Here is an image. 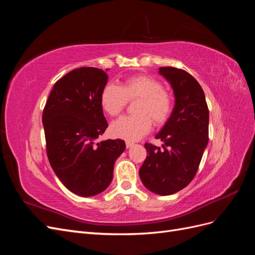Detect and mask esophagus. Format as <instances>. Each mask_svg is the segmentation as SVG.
I'll list each match as a JSON object with an SVG mask.
<instances>
[{
    "label": "esophagus",
    "mask_w": 255,
    "mask_h": 255,
    "mask_svg": "<svg viewBox=\"0 0 255 255\" xmlns=\"http://www.w3.org/2000/svg\"><path fill=\"white\" fill-rule=\"evenodd\" d=\"M126 145H127V148H130V146L134 145V142L133 141H129V140H127L126 141Z\"/></svg>",
    "instance_id": "1"
}]
</instances>
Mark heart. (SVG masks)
Returning <instances> with one entry per match:
<instances>
[{
  "instance_id": "heart-1",
  "label": "heart",
  "mask_w": 255,
  "mask_h": 255,
  "mask_svg": "<svg viewBox=\"0 0 255 255\" xmlns=\"http://www.w3.org/2000/svg\"><path fill=\"white\" fill-rule=\"evenodd\" d=\"M138 101L134 107L135 115L125 116L113 122L112 134L128 140H137L149 132L152 121L163 126L173 111V97L164 89L158 80L148 75H134L126 79L120 86L107 84L100 95L102 110L115 117L125 109L128 100Z\"/></svg>"
}]
</instances>
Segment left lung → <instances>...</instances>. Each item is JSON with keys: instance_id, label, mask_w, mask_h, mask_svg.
Segmentation results:
<instances>
[{"instance_id": "1", "label": "left lung", "mask_w": 255, "mask_h": 255, "mask_svg": "<svg viewBox=\"0 0 255 255\" xmlns=\"http://www.w3.org/2000/svg\"><path fill=\"white\" fill-rule=\"evenodd\" d=\"M170 83L175 104L170 118L155 136L163 149L144 143L145 160L139 169L142 184L154 194L168 196L194 179L208 142V107L197 80L182 69L159 68Z\"/></svg>"}]
</instances>
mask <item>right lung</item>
<instances>
[{"label": "right lung", "instance_id": "add662e5", "mask_svg": "<svg viewBox=\"0 0 255 255\" xmlns=\"http://www.w3.org/2000/svg\"><path fill=\"white\" fill-rule=\"evenodd\" d=\"M106 72L82 67L58 80L42 113L47 154L59 181L81 197L104 191L114 164L126 149L122 139L97 141L109 127L100 104Z\"/></svg>", "mask_w": 255, "mask_h": 255}]
</instances>
